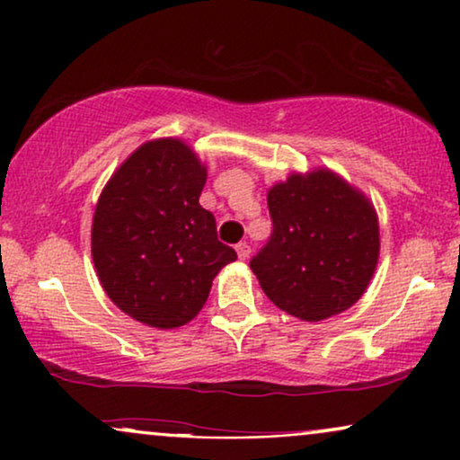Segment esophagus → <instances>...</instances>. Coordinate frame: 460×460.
<instances>
[{
	"label": "esophagus",
	"mask_w": 460,
	"mask_h": 460,
	"mask_svg": "<svg viewBox=\"0 0 460 460\" xmlns=\"http://www.w3.org/2000/svg\"><path fill=\"white\" fill-rule=\"evenodd\" d=\"M236 253H238V260H247L249 257V253H251V247H249V243H238L236 244Z\"/></svg>",
	"instance_id": "34e87169"
}]
</instances>
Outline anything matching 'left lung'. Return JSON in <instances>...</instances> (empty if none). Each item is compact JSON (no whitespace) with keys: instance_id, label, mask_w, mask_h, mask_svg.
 Masks as SVG:
<instances>
[{"instance_id":"1","label":"left lung","mask_w":460,"mask_h":460,"mask_svg":"<svg viewBox=\"0 0 460 460\" xmlns=\"http://www.w3.org/2000/svg\"><path fill=\"white\" fill-rule=\"evenodd\" d=\"M268 209L272 236L251 260L268 299L305 323L354 305L379 261L373 203L331 169H314L270 188Z\"/></svg>"}]
</instances>
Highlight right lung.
<instances>
[{
    "mask_svg": "<svg viewBox=\"0 0 460 460\" xmlns=\"http://www.w3.org/2000/svg\"><path fill=\"white\" fill-rule=\"evenodd\" d=\"M207 169L178 137L142 144L112 173L92 224V257L112 304L137 323L175 329L197 316L236 251L200 207Z\"/></svg>",
    "mask_w": 460,
    "mask_h": 460,
    "instance_id": "obj_1",
    "label": "right lung"
}]
</instances>
